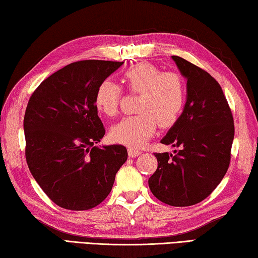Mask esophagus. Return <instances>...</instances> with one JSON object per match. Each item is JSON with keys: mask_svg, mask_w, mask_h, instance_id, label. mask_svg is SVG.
Instances as JSON below:
<instances>
[{"mask_svg": "<svg viewBox=\"0 0 258 258\" xmlns=\"http://www.w3.org/2000/svg\"><path fill=\"white\" fill-rule=\"evenodd\" d=\"M141 155V151L138 150V149H134V148H128V156L132 157V158H135V157H138Z\"/></svg>", "mask_w": 258, "mask_h": 258, "instance_id": "esophagus-1", "label": "esophagus"}]
</instances>
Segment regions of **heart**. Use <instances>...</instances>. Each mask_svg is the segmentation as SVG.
Wrapping results in <instances>:
<instances>
[{
  "instance_id": "1",
  "label": "heart",
  "mask_w": 258,
  "mask_h": 258,
  "mask_svg": "<svg viewBox=\"0 0 258 258\" xmlns=\"http://www.w3.org/2000/svg\"><path fill=\"white\" fill-rule=\"evenodd\" d=\"M121 82L130 92L139 93L134 116L125 117L111 128V138L139 149L155 134L157 126L171 127L185 106L186 87L177 73L163 72L149 62H140L121 74ZM123 95L120 86L110 80L99 83L94 93L95 108L112 117L118 111Z\"/></svg>"
}]
</instances>
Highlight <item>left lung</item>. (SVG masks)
Returning a JSON list of instances; mask_svg holds the SVG:
<instances>
[{"label":"left lung","mask_w":258,"mask_h":258,"mask_svg":"<svg viewBox=\"0 0 258 258\" xmlns=\"http://www.w3.org/2000/svg\"><path fill=\"white\" fill-rule=\"evenodd\" d=\"M186 78V102L180 118L161 139L180 148L155 154L158 167L149 187L157 199L175 207L206 199L228 171L234 138L233 117L221 85L207 72L172 55Z\"/></svg>","instance_id":"1"}]
</instances>
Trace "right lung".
I'll list each match as a JSON object with an SVG mask.
<instances>
[{"mask_svg": "<svg viewBox=\"0 0 258 258\" xmlns=\"http://www.w3.org/2000/svg\"><path fill=\"white\" fill-rule=\"evenodd\" d=\"M123 63H69L29 99L24 117L28 168L47 197L64 209L86 211L101 204L127 159L124 146H95L106 133L94 104L95 89Z\"/></svg>", "mask_w": 258, "mask_h": 258, "instance_id": "add662e5", "label": "right lung"}]
</instances>
